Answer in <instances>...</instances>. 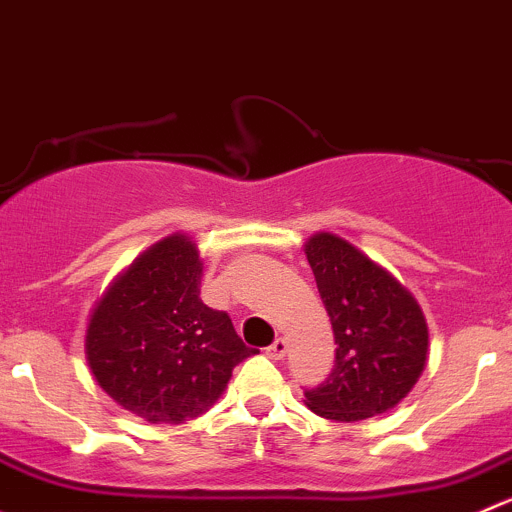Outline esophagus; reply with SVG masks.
I'll return each mask as SVG.
<instances>
[{
  "mask_svg": "<svg viewBox=\"0 0 512 512\" xmlns=\"http://www.w3.org/2000/svg\"><path fill=\"white\" fill-rule=\"evenodd\" d=\"M287 347H290V345H287L285 337H277V340L272 342L270 347H267V355H270L272 360H282V357L287 355Z\"/></svg>",
  "mask_w": 512,
  "mask_h": 512,
  "instance_id": "esophagus-1",
  "label": "esophagus"
}]
</instances>
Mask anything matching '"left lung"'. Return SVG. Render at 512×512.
<instances>
[{
  "mask_svg": "<svg viewBox=\"0 0 512 512\" xmlns=\"http://www.w3.org/2000/svg\"><path fill=\"white\" fill-rule=\"evenodd\" d=\"M335 335V367L305 405L337 423H357L403 403L423 375L430 330L413 292L332 232L305 242Z\"/></svg>",
  "mask_w": 512,
  "mask_h": 512,
  "instance_id": "8db88e82",
  "label": "left lung"
}]
</instances>
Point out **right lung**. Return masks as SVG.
Wrapping results in <instances>:
<instances>
[{
  "label": "right lung",
  "mask_w": 512,
  "mask_h": 512,
  "mask_svg": "<svg viewBox=\"0 0 512 512\" xmlns=\"http://www.w3.org/2000/svg\"><path fill=\"white\" fill-rule=\"evenodd\" d=\"M202 257L185 232L119 272L89 312L84 357L99 388L152 425L200 418L252 352L227 312L202 302Z\"/></svg>",
  "instance_id": "right-lung-1"
}]
</instances>
